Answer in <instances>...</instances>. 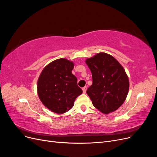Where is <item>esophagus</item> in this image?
<instances>
[{
	"mask_svg": "<svg viewBox=\"0 0 157 157\" xmlns=\"http://www.w3.org/2000/svg\"><path fill=\"white\" fill-rule=\"evenodd\" d=\"M86 89H87L86 86H84V87H83V88H82V92H83V93H84V94L86 93Z\"/></svg>",
	"mask_w": 157,
	"mask_h": 157,
	"instance_id": "esophagus-1",
	"label": "esophagus"
}]
</instances>
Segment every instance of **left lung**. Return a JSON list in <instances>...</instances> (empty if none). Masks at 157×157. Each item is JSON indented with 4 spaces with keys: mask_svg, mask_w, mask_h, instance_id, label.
I'll return each mask as SVG.
<instances>
[{
    "mask_svg": "<svg viewBox=\"0 0 157 157\" xmlns=\"http://www.w3.org/2000/svg\"><path fill=\"white\" fill-rule=\"evenodd\" d=\"M92 84L86 93L93 105L104 114L116 111L124 102L129 90V80L124 69L108 54L101 52L88 58Z\"/></svg>",
    "mask_w": 157,
    "mask_h": 157,
    "instance_id": "left-lung-1",
    "label": "left lung"
}]
</instances>
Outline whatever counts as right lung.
I'll use <instances>...</instances> for the list:
<instances>
[{
	"mask_svg": "<svg viewBox=\"0 0 157 157\" xmlns=\"http://www.w3.org/2000/svg\"><path fill=\"white\" fill-rule=\"evenodd\" d=\"M74 63L60 58L47 65L37 82V92L41 102L52 112L63 114L74 105L75 99L82 93L77 78L72 73Z\"/></svg>",
	"mask_w": 157,
	"mask_h": 157,
	"instance_id": "1",
	"label": "right lung"
}]
</instances>
